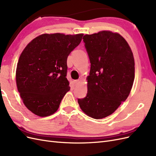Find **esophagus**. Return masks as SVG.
I'll list each match as a JSON object with an SVG mask.
<instances>
[{"label": "esophagus", "mask_w": 156, "mask_h": 156, "mask_svg": "<svg viewBox=\"0 0 156 156\" xmlns=\"http://www.w3.org/2000/svg\"><path fill=\"white\" fill-rule=\"evenodd\" d=\"M79 79H77V80H75V81H73V83H74V85L75 86H76V85H77V84L79 83Z\"/></svg>", "instance_id": "esophagus-1"}]
</instances>
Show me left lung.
<instances>
[{
  "instance_id": "8db88e82",
  "label": "left lung",
  "mask_w": 156,
  "mask_h": 156,
  "mask_svg": "<svg viewBox=\"0 0 156 156\" xmlns=\"http://www.w3.org/2000/svg\"><path fill=\"white\" fill-rule=\"evenodd\" d=\"M90 61L87 95L78 103L94 119L111 115L129 95L135 78L133 54L120 34L102 30L83 37Z\"/></svg>"
}]
</instances>
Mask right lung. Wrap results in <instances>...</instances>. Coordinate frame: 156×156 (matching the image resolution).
Masks as SVG:
<instances>
[{
    "label": "right lung",
    "mask_w": 156,
    "mask_h": 156,
    "mask_svg": "<svg viewBox=\"0 0 156 156\" xmlns=\"http://www.w3.org/2000/svg\"><path fill=\"white\" fill-rule=\"evenodd\" d=\"M83 34H43L23 49L16 68L18 92L26 107L41 117L58 110L69 90L67 58Z\"/></svg>",
    "instance_id": "1"
}]
</instances>
